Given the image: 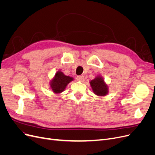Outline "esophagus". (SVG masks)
<instances>
[{
  "label": "esophagus",
  "instance_id": "34e87169",
  "mask_svg": "<svg viewBox=\"0 0 155 155\" xmlns=\"http://www.w3.org/2000/svg\"><path fill=\"white\" fill-rule=\"evenodd\" d=\"M84 79H85V78H84V76H79L76 78L77 80L79 81H83Z\"/></svg>",
  "mask_w": 155,
  "mask_h": 155
}]
</instances>
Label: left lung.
Masks as SVG:
<instances>
[{
    "label": "left lung",
    "instance_id": "left-lung-1",
    "mask_svg": "<svg viewBox=\"0 0 155 155\" xmlns=\"http://www.w3.org/2000/svg\"><path fill=\"white\" fill-rule=\"evenodd\" d=\"M90 84L95 94L100 96H104L107 94L108 87L101 77L96 78L90 82Z\"/></svg>",
    "mask_w": 155,
    "mask_h": 155
}]
</instances>
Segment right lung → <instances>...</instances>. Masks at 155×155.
<instances>
[{"label":"right lung","mask_w":155,"mask_h":155,"mask_svg":"<svg viewBox=\"0 0 155 155\" xmlns=\"http://www.w3.org/2000/svg\"><path fill=\"white\" fill-rule=\"evenodd\" d=\"M71 81H73L72 78L65 76L62 72L58 71L51 81L50 85L54 92L59 94L64 91L67 85Z\"/></svg>","instance_id":"obj_1"}]
</instances>
